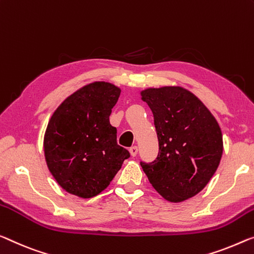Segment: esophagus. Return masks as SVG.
Returning a JSON list of instances; mask_svg holds the SVG:
<instances>
[{"mask_svg":"<svg viewBox=\"0 0 254 254\" xmlns=\"http://www.w3.org/2000/svg\"><path fill=\"white\" fill-rule=\"evenodd\" d=\"M137 152H138L137 146H131L130 149H129V153H130L131 157H136V154H137Z\"/></svg>","mask_w":254,"mask_h":254,"instance_id":"34e87169","label":"esophagus"}]
</instances>
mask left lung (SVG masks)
Here are the masks:
<instances>
[{
	"mask_svg": "<svg viewBox=\"0 0 254 254\" xmlns=\"http://www.w3.org/2000/svg\"><path fill=\"white\" fill-rule=\"evenodd\" d=\"M140 96L152 110L159 139L157 159L140 162L155 190L170 202L193 197L219 166L224 144L216 118L181 86L146 88Z\"/></svg>",
	"mask_w": 254,
	"mask_h": 254,
	"instance_id": "obj_1",
	"label": "left lung"
}]
</instances>
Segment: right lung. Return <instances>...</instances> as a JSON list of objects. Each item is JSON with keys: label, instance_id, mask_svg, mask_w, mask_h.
I'll list each match as a JSON object with an SVG mask.
<instances>
[{"label": "right lung", "instance_id": "1", "mask_svg": "<svg viewBox=\"0 0 254 254\" xmlns=\"http://www.w3.org/2000/svg\"><path fill=\"white\" fill-rule=\"evenodd\" d=\"M122 89L94 81L69 95L53 112L44 135L46 165L68 193L89 198L110 184L129 152L117 144L109 117Z\"/></svg>", "mask_w": 254, "mask_h": 254}]
</instances>
